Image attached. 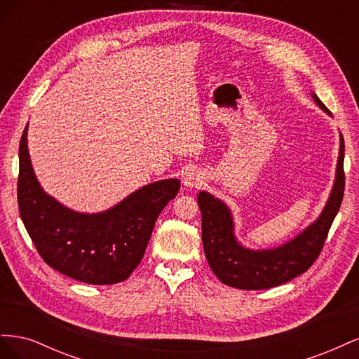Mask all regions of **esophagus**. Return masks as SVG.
<instances>
[{
	"label": "esophagus",
	"mask_w": 359,
	"mask_h": 359,
	"mask_svg": "<svg viewBox=\"0 0 359 359\" xmlns=\"http://www.w3.org/2000/svg\"><path fill=\"white\" fill-rule=\"evenodd\" d=\"M202 181H203V178H202V175H201V172L194 170V169L186 172V175H184V178H182L184 187H187V189L199 187L201 184H202Z\"/></svg>",
	"instance_id": "34e87169"
}]
</instances>
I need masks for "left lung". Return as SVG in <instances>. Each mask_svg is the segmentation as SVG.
I'll use <instances>...</instances> for the list:
<instances>
[{
	"mask_svg": "<svg viewBox=\"0 0 359 359\" xmlns=\"http://www.w3.org/2000/svg\"><path fill=\"white\" fill-rule=\"evenodd\" d=\"M314 103L331 115L311 93ZM332 116V115H331ZM344 140L340 133V149L335 180L322 212L306 229L285 244L253 250L244 247L235 236L233 215L223 201L208 191H199L198 203L202 214V243L206 260L222 283L236 289H269L298 277L318 259L330 227L340 210L344 191Z\"/></svg>",
	"mask_w": 359,
	"mask_h": 359,
	"instance_id": "obj_1",
	"label": "left lung"
}]
</instances>
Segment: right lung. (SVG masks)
I'll return each mask as SVG.
<instances>
[{
  "mask_svg": "<svg viewBox=\"0 0 359 359\" xmlns=\"http://www.w3.org/2000/svg\"><path fill=\"white\" fill-rule=\"evenodd\" d=\"M28 124L19 144L18 205L39 255L58 273L88 285H115L144 257L161 210L178 194L180 180L147 184L102 212L67 208L43 190L28 153Z\"/></svg>",
  "mask_w": 359,
  "mask_h": 359,
  "instance_id": "right-lung-1",
  "label": "right lung"
}]
</instances>
